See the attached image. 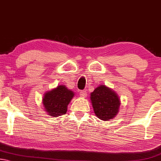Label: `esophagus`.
<instances>
[{"label":"esophagus","mask_w":161,"mask_h":161,"mask_svg":"<svg viewBox=\"0 0 161 161\" xmlns=\"http://www.w3.org/2000/svg\"><path fill=\"white\" fill-rule=\"evenodd\" d=\"M80 96H82V97H86V96H87V93H86V91L85 90L80 91Z\"/></svg>","instance_id":"1"}]
</instances>
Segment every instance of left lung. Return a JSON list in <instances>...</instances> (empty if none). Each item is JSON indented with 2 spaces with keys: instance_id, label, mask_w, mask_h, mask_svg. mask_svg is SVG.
Listing matches in <instances>:
<instances>
[{
  "instance_id": "1",
  "label": "left lung",
  "mask_w": 161,
  "mask_h": 161,
  "mask_svg": "<svg viewBox=\"0 0 161 161\" xmlns=\"http://www.w3.org/2000/svg\"><path fill=\"white\" fill-rule=\"evenodd\" d=\"M91 100L95 114L100 119H112L119 112L120 106L119 96L105 86L96 88L91 93Z\"/></svg>"
}]
</instances>
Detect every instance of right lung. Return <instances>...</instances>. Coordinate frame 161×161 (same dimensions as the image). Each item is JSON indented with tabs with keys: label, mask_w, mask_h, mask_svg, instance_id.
I'll return each instance as SVG.
<instances>
[{
	"label": "right lung",
	"mask_w": 161,
	"mask_h": 161,
	"mask_svg": "<svg viewBox=\"0 0 161 161\" xmlns=\"http://www.w3.org/2000/svg\"><path fill=\"white\" fill-rule=\"evenodd\" d=\"M73 96V91L68 90L65 86H59L44 94L43 105L49 115L58 117L66 114L67 106Z\"/></svg>",
	"instance_id": "right-lung-1"
}]
</instances>
